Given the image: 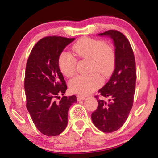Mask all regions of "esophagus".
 <instances>
[{
  "instance_id": "1",
  "label": "esophagus",
  "mask_w": 158,
  "mask_h": 158,
  "mask_svg": "<svg viewBox=\"0 0 158 158\" xmlns=\"http://www.w3.org/2000/svg\"><path fill=\"white\" fill-rule=\"evenodd\" d=\"M77 101H81V100H84L85 97L83 96H80V95H78V96H77Z\"/></svg>"
}]
</instances>
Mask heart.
I'll return each mask as SVG.
<instances>
[{
  "label": "heart",
  "mask_w": 158,
  "mask_h": 158,
  "mask_svg": "<svg viewBox=\"0 0 158 158\" xmlns=\"http://www.w3.org/2000/svg\"><path fill=\"white\" fill-rule=\"evenodd\" d=\"M72 50L79 58L89 60V71L79 75L69 82L70 91L79 95H86L101 86L102 76L109 77L112 74L116 62V52L113 46L101 39L84 37L77 41ZM58 65L64 76L71 77L76 72L77 59L67 52H62L59 57ZM97 72L96 73L95 72Z\"/></svg>",
  "instance_id": "1"
}]
</instances>
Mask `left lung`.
Here are the masks:
<instances>
[{"instance_id": "8db88e82", "label": "left lung", "mask_w": 158, "mask_h": 158, "mask_svg": "<svg viewBox=\"0 0 158 158\" xmlns=\"http://www.w3.org/2000/svg\"><path fill=\"white\" fill-rule=\"evenodd\" d=\"M99 35L113 39L116 52L115 68L109 81L98 91L100 96L110 97L109 103L95 97L97 109L91 114L95 126L105 133L118 130L128 118L133 106L136 69L134 51L128 39L119 31L110 29Z\"/></svg>"}]
</instances>
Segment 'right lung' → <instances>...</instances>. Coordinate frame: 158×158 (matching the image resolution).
<instances>
[{
  "mask_svg": "<svg viewBox=\"0 0 158 158\" xmlns=\"http://www.w3.org/2000/svg\"><path fill=\"white\" fill-rule=\"evenodd\" d=\"M75 39L49 36L40 39L27 60L24 77L26 106L40 132L48 136L61 134L67 125L68 110L76 96L63 95L67 89L58 59Z\"/></svg>",
  "mask_w": 158,
  "mask_h": 158,
  "instance_id": "obj_1",
  "label": "right lung"
}]
</instances>
